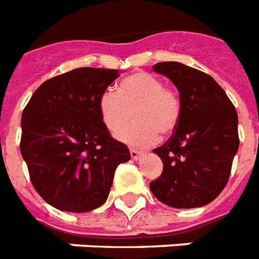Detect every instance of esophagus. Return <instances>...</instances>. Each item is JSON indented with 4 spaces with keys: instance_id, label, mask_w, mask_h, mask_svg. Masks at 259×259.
<instances>
[{
    "instance_id": "obj_1",
    "label": "esophagus",
    "mask_w": 259,
    "mask_h": 259,
    "mask_svg": "<svg viewBox=\"0 0 259 259\" xmlns=\"http://www.w3.org/2000/svg\"><path fill=\"white\" fill-rule=\"evenodd\" d=\"M130 156H132V158H133V160H138V158L142 156V153L137 149H130Z\"/></svg>"
}]
</instances>
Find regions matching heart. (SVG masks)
Returning a JSON list of instances; mask_svg holds the SVG:
<instances>
[{"label": "heart", "instance_id": "heart-1", "mask_svg": "<svg viewBox=\"0 0 259 259\" xmlns=\"http://www.w3.org/2000/svg\"><path fill=\"white\" fill-rule=\"evenodd\" d=\"M102 122L113 136L125 128L131 113L136 123L119 138L129 145L145 148L168 137L181 117V99L156 75L137 71L118 83L117 93L107 90L98 102Z\"/></svg>", "mask_w": 259, "mask_h": 259}]
</instances>
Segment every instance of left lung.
<instances>
[{"mask_svg":"<svg viewBox=\"0 0 259 259\" xmlns=\"http://www.w3.org/2000/svg\"><path fill=\"white\" fill-rule=\"evenodd\" d=\"M153 71L179 90L181 117L169 140L153 150L164 168L150 191L173 208L203 207L229 181L239 148L237 110L205 72L177 62L157 63Z\"/></svg>","mask_w":259,"mask_h":259,"instance_id":"left-lung-1","label":"left lung"}]
</instances>
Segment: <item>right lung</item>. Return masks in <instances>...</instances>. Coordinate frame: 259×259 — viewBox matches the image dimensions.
Segmentation results:
<instances>
[{
  "mask_svg": "<svg viewBox=\"0 0 259 259\" xmlns=\"http://www.w3.org/2000/svg\"><path fill=\"white\" fill-rule=\"evenodd\" d=\"M118 70L83 67L42 83L22 111L21 150L34 189L52 207L89 212L109 196L127 146L102 122L98 102Z\"/></svg>",
  "mask_w": 259,
  "mask_h": 259,
  "instance_id": "obj_1",
  "label": "right lung"
}]
</instances>
